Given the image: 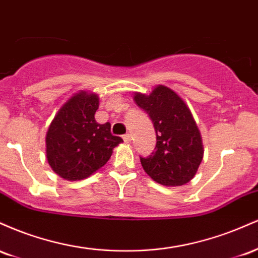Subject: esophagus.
Instances as JSON below:
<instances>
[{
  "mask_svg": "<svg viewBox=\"0 0 258 258\" xmlns=\"http://www.w3.org/2000/svg\"><path fill=\"white\" fill-rule=\"evenodd\" d=\"M123 141H125V143H130L131 142V135L130 133H126V135H123Z\"/></svg>",
  "mask_w": 258,
  "mask_h": 258,
  "instance_id": "1",
  "label": "esophagus"
}]
</instances>
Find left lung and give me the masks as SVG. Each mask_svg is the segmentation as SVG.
Wrapping results in <instances>:
<instances>
[{
	"mask_svg": "<svg viewBox=\"0 0 258 258\" xmlns=\"http://www.w3.org/2000/svg\"><path fill=\"white\" fill-rule=\"evenodd\" d=\"M133 99L149 115L156 132V150L149 158H141L144 171L166 186L190 182L203 161L204 146L189 106L164 85L155 86L149 94L136 92Z\"/></svg>",
	"mask_w": 258,
	"mask_h": 258,
	"instance_id": "left-lung-1",
	"label": "left lung"
}]
</instances>
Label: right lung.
I'll return each mask as SVG.
<instances>
[{
  "instance_id": "obj_1",
  "label": "right lung",
  "mask_w": 258,
  "mask_h": 258,
  "mask_svg": "<svg viewBox=\"0 0 258 258\" xmlns=\"http://www.w3.org/2000/svg\"><path fill=\"white\" fill-rule=\"evenodd\" d=\"M98 106V94L80 91L59 108L47 130V161L61 178L80 180L92 176L123 142L111 135L110 123L97 122Z\"/></svg>"
}]
</instances>
